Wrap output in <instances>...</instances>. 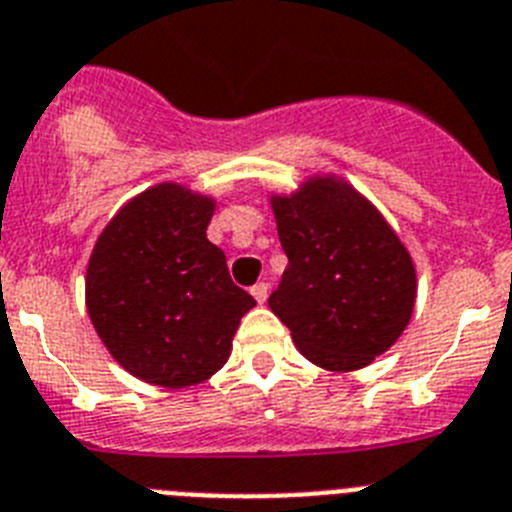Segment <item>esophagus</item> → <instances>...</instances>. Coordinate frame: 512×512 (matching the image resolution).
<instances>
[{"instance_id":"1","label":"esophagus","mask_w":512,"mask_h":512,"mask_svg":"<svg viewBox=\"0 0 512 512\" xmlns=\"http://www.w3.org/2000/svg\"><path fill=\"white\" fill-rule=\"evenodd\" d=\"M251 295H253V300H256V303H264V300L269 298V285H266V282H259V285H253L251 287Z\"/></svg>"}]
</instances>
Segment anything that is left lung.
I'll list each match as a JSON object with an SVG mask.
<instances>
[{
  "instance_id": "8db88e82",
  "label": "left lung",
  "mask_w": 512,
  "mask_h": 512,
  "mask_svg": "<svg viewBox=\"0 0 512 512\" xmlns=\"http://www.w3.org/2000/svg\"><path fill=\"white\" fill-rule=\"evenodd\" d=\"M287 269L269 298L300 355L352 373L399 342L417 303V269L388 220L342 176L318 173L272 194Z\"/></svg>"
}]
</instances>
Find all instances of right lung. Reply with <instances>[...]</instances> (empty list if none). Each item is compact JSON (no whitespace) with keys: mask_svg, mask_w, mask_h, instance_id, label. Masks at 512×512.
Returning <instances> with one entry per match:
<instances>
[{"mask_svg":"<svg viewBox=\"0 0 512 512\" xmlns=\"http://www.w3.org/2000/svg\"><path fill=\"white\" fill-rule=\"evenodd\" d=\"M217 199L176 181L150 186L113 214L85 274L87 316L111 357L152 386L209 381L256 305L209 243Z\"/></svg>","mask_w":512,"mask_h":512,"instance_id":"add662e5","label":"right lung"}]
</instances>
